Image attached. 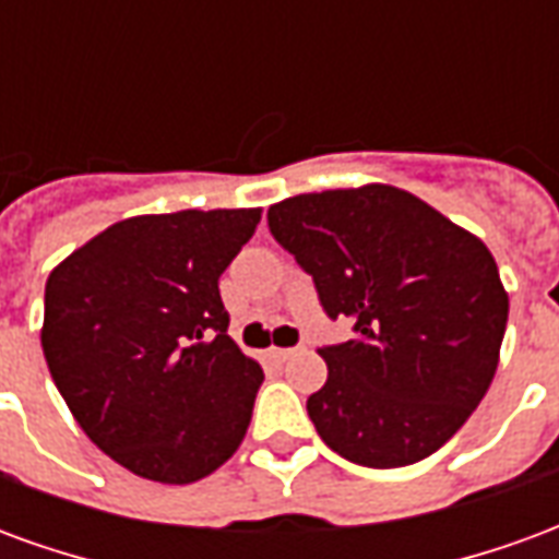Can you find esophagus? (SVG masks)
<instances>
[{
  "label": "esophagus",
  "mask_w": 559,
  "mask_h": 559,
  "mask_svg": "<svg viewBox=\"0 0 559 559\" xmlns=\"http://www.w3.org/2000/svg\"><path fill=\"white\" fill-rule=\"evenodd\" d=\"M302 350V347H272V359H278V362H287L290 356H296V353Z\"/></svg>",
  "instance_id": "esophagus-1"
}]
</instances>
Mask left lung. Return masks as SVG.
<instances>
[{
    "mask_svg": "<svg viewBox=\"0 0 559 559\" xmlns=\"http://www.w3.org/2000/svg\"><path fill=\"white\" fill-rule=\"evenodd\" d=\"M266 221L329 320L353 323L320 347L329 377L308 416L323 443L374 469L433 455L497 371L509 296L491 251L392 185L290 197Z\"/></svg>",
    "mask_w": 559,
    "mask_h": 559,
    "instance_id": "obj_1",
    "label": "left lung"
}]
</instances>
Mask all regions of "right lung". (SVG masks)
<instances>
[{"mask_svg": "<svg viewBox=\"0 0 559 559\" xmlns=\"http://www.w3.org/2000/svg\"><path fill=\"white\" fill-rule=\"evenodd\" d=\"M260 209L119 221L50 272L41 347L92 443L143 479L188 485L239 449L263 368L227 335L218 278Z\"/></svg>", "mask_w": 559, "mask_h": 559, "instance_id": "1", "label": "right lung"}]
</instances>
